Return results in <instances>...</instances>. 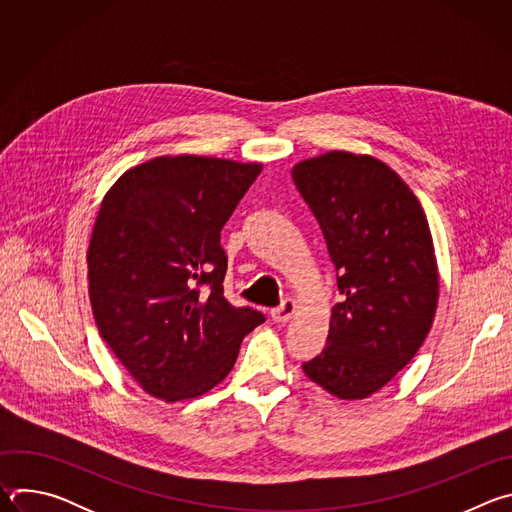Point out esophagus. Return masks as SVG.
I'll use <instances>...</instances> for the list:
<instances>
[{"mask_svg": "<svg viewBox=\"0 0 512 512\" xmlns=\"http://www.w3.org/2000/svg\"><path fill=\"white\" fill-rule=\"evenodd\" d=\"M296 312H298V304L294 300H285L279 308L271 310V318L275 322H289L291 318L296 316Z\"/></svg>", "mask_w": 512, "mask_h": 512, "instance_id": "esophagus-1", "label": "esophagus"}]
</instances>
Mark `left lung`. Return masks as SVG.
Listing matches in <instances>:
<instances>
[{
	"mask_svg": "<svg viewBox=\"0 0 512 512\" xmlns=\"http://www.w3.org/2000/svg\"><path fill=\"white\" fill-rule=\"evenodd\" d=\"M291 178L318 218L342 294L326 348L302 369L338 399H367L407 367L433 324L440 277L425 212L373 156L334 150L298 162Z\"/></svg>",
	"mask_w": 512,
	"mask_h": 512,
	"instance_id": "8db88e82",
	"label": "left lung"
}]
</instances>
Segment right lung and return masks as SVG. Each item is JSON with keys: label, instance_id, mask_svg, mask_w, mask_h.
Wrapping results in <instances>:
<instances>
[{"label": "right lung", "instance_id": "1", "mask_svg": "<svg viewBox=\"0 0 512 512\" xmlns=\"http://www.w3.org/2000/svg\"><path fill=\"white\" fill-rule=\"evenodd\" d=\"M261 164L162 156L129 168L103 196L87 265L103 340L166 403L196 399L231 373L265 322L223 296L221 231Z\"/></svg>", "mask_w": 512, "mask_h": 512}]
</instances>
